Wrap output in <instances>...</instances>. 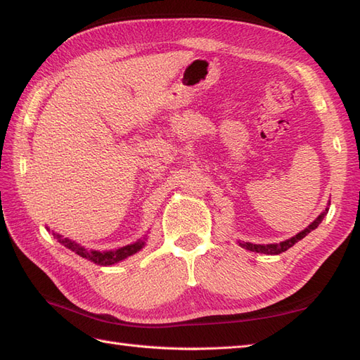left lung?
I'll list each match as a JSON object with an SVG mask.
<instances>
[{
  "label": "left lung",
  "instance_id": "8db88e82",
  "mask_svg": "<svg viewBox=\"0 0 360 360\" xmlns=\"http://www.w3.org/2000/svg\"><path fill=\"white\" fill-rule=\"evenodd\" d=\"M327 213H328V207L325 208V210L319 216H317V218L310 225H308V227H305L302 231H299L297 235L291 236L290 239H285V240L279 242V244H252V242H240V240H238V244L242 248L250 250V252L264 253V255H281L283 252H287L290 247H293L296 242H299L300 239H304L308 235V233H311L313 230H316L317 227H319V224L322 222V219L325 218V216H327Z\"/></svg>",
  "mask_w": 360,
  "mask_h": 360
}]
</instances>
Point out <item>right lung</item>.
<instances>
[{
	"label": "right lung",
	"mask_w": 360,
	"mask_h": 360,
	"mask_svg": "<svg viewBox=\"0 0 360 360\" xmlns=\"http://www.w3.org/2000/svg\"><path fill=\"white\" fill-rule=\"evenodd\" d=\"M47 230L50 231L49 227H47ZM52 235L65 248L72 250V252L79 255L81 257L87 259V261H90V262H94L96 265H103V266L118 264V262L124 261V259H127L129 256L138 253L139 250H142V247L146 245V239H147V235H146L144 239H138L136 242H133V244L120 247L116 250H107V252H99V250H89L86 247H82L81 244H78V242H75L69 238H64L63 235H60V233L52 231Z\"/></svg>",
	"instance_id": "add662e5"
}]
</instances>
